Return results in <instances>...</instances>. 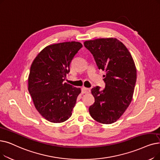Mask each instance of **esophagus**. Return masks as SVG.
Returning a JSON list of instances; mask_svg holds the SVG:
<instances>
[{
  "label": "esophagus",
  "instance_id": "obj_1",
  "mask_svg": "<svg viewBox=\"0 0 160 160\" xmlns=\"http://www.w3.org/2000/svg\"><path fill=\"white\" fill-rule=\"evenodd\" d=\"M82 92L83 93H90V92H91V90H90L89 88H85V87H82Z\"/></svg>",
  "mask_w": 160,
  "mask_h": 160
}]
</instances>
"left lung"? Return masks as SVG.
<instances>
[{"label": "left lung", "mask_w": 160, "mask_h": 160, "mask_svg": "<svg viewBox=\"0 0 160 160\" xmlns=\"http://www.w3.org/2000/svg\"><path fill=\"white\" fill-rule=\"evenodd\" d=\"M84 44L93 55L99 69L105 72V88L92 89L95 102L89 108V114L99 123H112L133 99L137 80L135 62L126 46L115 38L87 40Z\"/></svg>", "instance_id": "8db88e82"}]
</instances>
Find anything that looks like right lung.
I'll use <instances>...</instances> for the list:
<instances>
[{
    "label": "right lung",
    "instance_id": "1",
    "mask_svg": "<svg viewBox=\"0 0 160 160\" xmlns=\"http://www.w3.org/2000/svg\"><path fill=\"white\" fill-rule=\"evenodd\" d=\"M81 48L82 44L75 41L49 45L32 61L28 90L38 112L50 122H63L72 115L81 89L64 80Z\"/></svg>",
    "mask_w": 160,
    "mask_h": 160
}]
</instances>
